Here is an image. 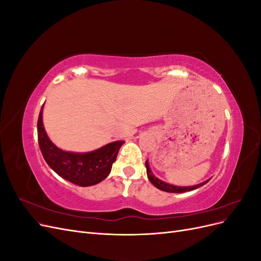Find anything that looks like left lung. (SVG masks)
<instances>
[{
	"label": "left lung",
	"mask_w": 261,
	"mask_h": 261,
	"mask_svg": "<svg viewBox=\"0 0 261 261\" xmlns=\"http://www.w3.org/2000/svg\"><path fill=\"white\" fill-rule=\"evenodd\" d=\"M146 169H147V175H148V179L151 181V184H153L158 189H160V191H163V192H168V193H184V192H191V191H194V189H197L199 188L201 186H203L204 184H207L209 179L202 181V183L200 184H197V185H194V186H175V185H171L169 183H165V181L156 178L153 174L151 170H150V167H149V163L148 161H146Z\"/></svg>",
	"instance_id": "left-lung-1"
}]
</instances>
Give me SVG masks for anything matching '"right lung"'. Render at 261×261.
<instances>
[{
  "label": "right lung",
  "instance_id": "right-lung-1",
  "mask_svg": "<svg viewBox=\"0 0 261 261\" xmlns=\"http://www.w3.org/2000/svg\"><path fill=\"white\" fill-rule=\"evenodd\" d=\"M43 106L38 118V141L49 167L58 175L83 187L96 185L108 177L123 140L110 143L90 152H70L55 146L48 137L42 122Z\"/></svg>",
  "mask_w": 261,
  "mask_h": 261
}]
</instances>
